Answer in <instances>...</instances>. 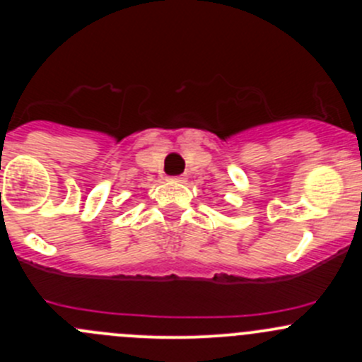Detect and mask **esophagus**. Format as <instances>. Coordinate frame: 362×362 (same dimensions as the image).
<instances>
[{
  "instance_id": "34e87169",
  "label": "esophagus",
  "mask_w": 362,
  "mask_h": 362,
  "mask_svg": "<svg viewBox=\"0 0 362 362\" xmlns=\"http://www.w3.org/2000/svg\"><path fill=\"white\" fill-rule=\"evenodd\" d=\"M168 180H171V182H180V184H182V182L187 180V177H185V175H177V177H170V178H168Z\"/></svg>"
}]
</instances>
